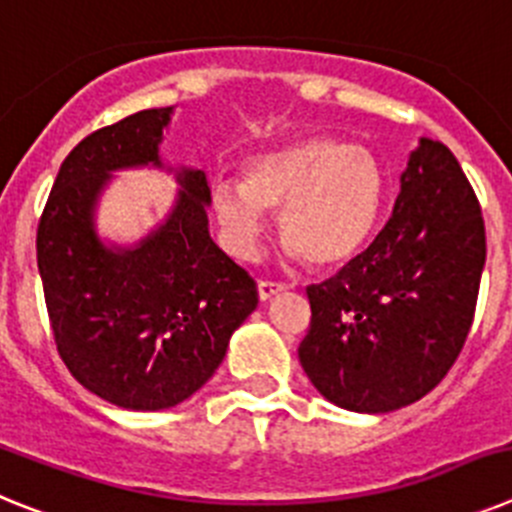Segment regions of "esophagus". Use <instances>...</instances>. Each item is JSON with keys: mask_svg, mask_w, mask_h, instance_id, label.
<instances>
[{"mask_svg": "<svg viewBox=\"0 0 512 512\" xmlns=\"http://www.w3.org/2000/svg\"><path fill=\"white\" fill-rule=\"evenodd\" d=\"M284 289H287V287H284V284H279V282H259V300L261 302L271 300L274 295H282Z\"/></svg>", "mask_w": 512, "mask_h": 512, "instance_id": "1", "label": "esophagus"}]
</instances>
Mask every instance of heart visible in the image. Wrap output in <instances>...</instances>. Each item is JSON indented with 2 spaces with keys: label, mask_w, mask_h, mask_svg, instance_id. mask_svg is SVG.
<instances>
[{
  "label": "heart",
  "mask_w": 512,
  "mask_h": 512,
  "mask_svg": "<svg viewBox=\"0 0 512 512\" xmlns=\"http://www.w3.org/2000/svg\"><path fill=\"white\" fill-rule=\"evenodd\" d=\"M387 194L384 166L369 148L336 135H307L243 166V182L217 179L210 205L241 256L259 248L266 212H282V241L310 266H341L369 243Z\"/></svg>",
  "instance_id": "heart-1"
}]
</instances>
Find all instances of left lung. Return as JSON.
<instances>
[{"label": "left lung", "mask_w": 512, "mask_h": 512, "mask_svg": "<svg viewBox=\"0 0 512 512\" xmlns=\"http://www.w3.org/2000/svg\"><path fill=\"white\" fill-rule=\"evenodd\" d=\"M485 256L472 184L441 140L420 138L390 223L336 277L307 287L297 354L315 390L354 413L428 395L467 341Z\"/></svg>", "instance_id": "8db88e82"}]
</instances>
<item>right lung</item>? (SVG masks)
I'll return each mask as SVG.
<instances>
[{"label":"right lung","mask_w":512,"mask_h":512,"mask_svg":"<svg viewBox=\"0 0 512 512\" xmlns=\"http://www.w3.org/2000/svg\"><path fill=\"white\" fill-rule=\"evenodd\" d=\"M171 112H135L81 140L61 164L38 225L58 354L76 382L125 410H166L192 397L259 305L248 271L210 238L205 171H174V207L135 246L99 238L97 205L112 174L166 169L158 146Z\"/></svg>","instance_id":"1"}]
</instances>
